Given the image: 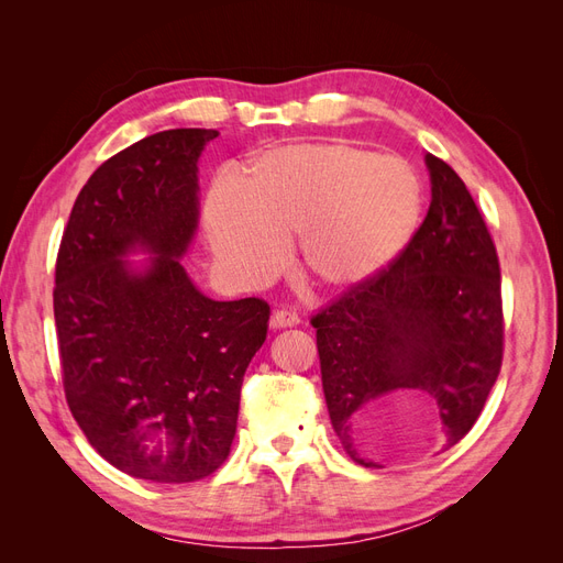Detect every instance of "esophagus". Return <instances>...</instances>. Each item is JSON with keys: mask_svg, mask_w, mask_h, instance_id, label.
Segmentation results:
<instances>
[{"mask_svg": "<svg viewBox=\"0 0 563 563\" xmlns=\"http://www.w3.org/2000/svg\"><path fill=\"white\" fill-rule=\"evenodd\" d=\"M300 317L291 310H275L269 317V327L272 329H288V327H298Z\"/></svg>", "mask_w": 563, "mask_h": 563, "instance_id": "esophagus-1", "label": "esophagus"}]
</instances>
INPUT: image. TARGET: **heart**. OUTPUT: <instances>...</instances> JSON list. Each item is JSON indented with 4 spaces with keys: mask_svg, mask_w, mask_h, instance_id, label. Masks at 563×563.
Listing matches in <instances>:
<instances>
[{
    "mask_svg": "<svg viewBox=\"0 0 563 563\" xmlns=\"http://www.w3.org/2000/svg\"><path fill=\"white\" fill-rule=\"evenodd\" d=\"M420 185L399 157L350 143H294L258 152L234 183L218 180L203 201V228L220 265L246 282L275 275L286 242L323 291L378 275L411 240Z\"/></svg>",
    "mask_w": 563,
    "mask_h": 563,
    "instance_id": "heart-1",
    "label": "heart"
}]
</instances>
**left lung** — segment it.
Wrapping results in <instances>:
<instances>
[{"label": "left lung", "mask_w": 563, "mask_h": 563, "mask_svg": "<svg viewBox=\"0 0 563 563\" xmlns=\"http://www.w3.org/2000/svg\"><path fill=\"white\" fill-rule=\"evenodd\" d=\"M424 164L430 211L399 258L312 317L331 424L364 467H380L364 444L391 397H432L449 449L482 416L503 364L496 244L453 168L430 152Z\"/></svg>", "instance_id": "8db88e82"}]
</instances>
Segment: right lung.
Masks as SVG:
<instances>
[{
	"mask_svg": "<svg viewBox=\"0 0 563 563\" xmlns=\"http://www.w3.org/2000/svg\"><path fill=\"white\" fill-rule=\"evenodd\" d=\"M213 129H172L100 164L63 232L54 317L67 406L135 479L187 484L230 455L244 373L267 338L261 298L211 300L180 263L199 225ZM147 252L143 266L124 262Z\"/></svg>",
	"mask_w": 563,
	"mask_h": 563,
	"instance_id": "obj_1",
	"label": "right lung"
}]
</instances>
